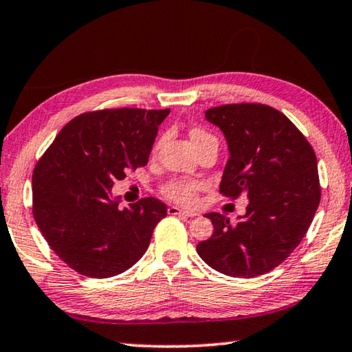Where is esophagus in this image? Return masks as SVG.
Masks as SVG:
<instances>
[{
  "mask_svg": "<svg viewBox=\"0 0 352 352\" xmlns=\"http://www.w3.org/2000/svg\"><path fill=\"white\" fill-rule=\"evenodd\" d=\"M168 212L170 214V216H186V217L197 216V214H195V212L184 211V210H182V208H178V206H169L168 208Z\"/></svg>",
  "mask_w": 352,
  "mask_h": 352,
  "instance_id": "esophagus-1",
  "label": "esophagus"
}]
</instances>
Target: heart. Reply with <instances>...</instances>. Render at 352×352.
I'll list each match as a JSON object with an SVG mask.
<instances>
[{
	"label": "heart",
	"instance_id": "obj_1",
	"mask_svg": "<svg viewBox=\"0 0 352 352\" xmlns=\"http://www.w3.org/2000/svg\"><path fill=\"white\" fill-rule=\"evenodd\" d=\"M189 135H190V140H192L195 147L200 146L201 142L216 140L210 132H206V130L199 129V127L190 130ZM201 188L204 186H201V183H199V182L184 180V178H174V180H170L164 184L163 194L169 200L175 201V204L190 206L197 201V195H199Z\"/></svg>",
	"mask_w": 352,
	"mask_h": 352
}]
</instances>
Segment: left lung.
<instances>
[{
	"instance_id": "1",
	"label": "left lung",
	"mask_w": 352,
	"mask_h": 352,
	"mask_svg": "<svg viewBox=\"0 0 352 352\" xmlns=\"http://www.w3.org/2000/svg\"><path fill=\"white\" fill-rule=\"evenodd\" d=\"M205 116L228 142L220 194H245L248 205L236 223L208 212L214 233L197 253L226 276L264 275L289 258L312 223L321 197L317 157L295 124L273 107L226 104Z\"/></svg>"
}]
</instances>
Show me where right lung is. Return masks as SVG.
Masks as SVG:
<instances>
[{"label": "right lung", "mask_w": 352, "mask_h": 352, "mask_svg": "<svg viewBox=\"0 0 352 352\" xmlns=\"http://www.w3.org/2000/svg\"><path fill=\"white\" fill-rule=\"evenodd\" d=\"M169 109H105L65 126L32 174V214L58 258L88 278H110L141 259L168 208L153 197L119 210L111 186L146 166Z\"/></svg>", "instance_id": "obj_1"}]
</instances>
